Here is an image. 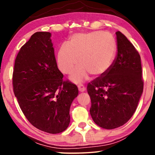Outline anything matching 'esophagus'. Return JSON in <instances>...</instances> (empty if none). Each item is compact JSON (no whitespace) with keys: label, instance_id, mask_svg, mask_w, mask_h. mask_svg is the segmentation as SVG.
Returning <instances> with one entry per match:
<instances>
[{"label":"esophagus","instance_id":"obj_1","mask_svg":"<svg viewBox=\"0 0 155 155\" xmlns=\"http://www.w3.org/2000/svg\"><path fill=\"white\" fill-rule=\"evenodd\" d=\"M78 87L80 92H84V91L85 90V87H84L83 84H78Z\"/></svg>","mask_w":155,"mask_h":155}]
</instances>
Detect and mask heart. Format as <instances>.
Masks as SVG:
<instances>
[{
  "label": "heart",
  "mask_w": 155,
  "mask_h": 155,
  "mask_svg": "<svg viewBox=\"0 0 155 155\" xmlns=\"http://www.w3.org/2000/svg\"><path fill=\"white\" fill-rule=\"evenodd\" d=\"M116 49V41L110 33L75 34L69 44H63L59 48L57 64L63 74H70L79 63L71 78L75 82H81L89 75L95 78L107 73L113 64Z\"/></svg>",
  "instance_id": "heart-1"
}]
</instances>
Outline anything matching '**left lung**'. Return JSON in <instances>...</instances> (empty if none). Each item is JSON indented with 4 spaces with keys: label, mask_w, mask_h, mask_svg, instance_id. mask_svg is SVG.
Returning a JSON list of instances; mask_svg holds the SVG:
<instances>
[{
    "label": "left lung",
    "mask_w": 155,
    "mask_h": 155,
    "mask_svg": "<svg viewBox=\"0 0 155 155\" xmlns=\"http://www.w3.org/2000/svg\"><path fill=\"white\" fill-rule=\"evenodd\" d=\"M117 54L107 73L89 82L90 112L105 129L124 125L135 113L143 91L140 56L120 31L116 32Z\"/></svg>",
    "instance_id": "8db88e82"
}]
</instances>
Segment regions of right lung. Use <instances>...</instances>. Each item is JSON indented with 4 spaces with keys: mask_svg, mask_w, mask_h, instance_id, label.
I'll return each mask as SVG.
<instances>
[{
    "mask_svg": "<svg viewBox=\"0 0 155 155\" xmlns=\"http://www.w3.org/2000/svg\"><path fill=\"white\" fill-rule=\"evenodd\" d=\"M51 35H31L17 55L12 87L22 113L30 124L46 133L56 134L70 124V108L78 89L63 80L54 55Z\"/></svg>",
    "mask_w": 155,
    "mask_h": 155,
    "instance_id": "obj_1",
    "label": "right lung"
}]
</instances>
